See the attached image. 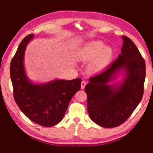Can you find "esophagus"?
<instances>
[{
  "label": "esophagus",
  "instance_id": "1",
  "mask_svg": "<svg viewBox=\"0 0 153 153\" xmlns=\"http://www.w3.org/2000/svg\"><path fill=\"white\" fill-rule=\"evenodd\" d=\"M86 85V82H85V81H82V83H81V88L82 89H84Z\"/></svg>",
  "mask_w": 153,
  "mask_h": 153
}]
</instances>
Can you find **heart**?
Here are the masks:
<instances>
[{"instance_id":"heart-1","label":"heart","mask_w":153,"mask_h":153,"mask_svg":"<svg viewBox=\"0 0 153 153\" xmlns=\"http://www.w3.org/2000/svg\"><path fill=\"white\" fill-rule=\"evenodd\" d=\"M113 48L107 46L102 41H91L86 43L77 51L76 59L77 61L87 63V69L91 74L102 71L112 61Z\"/></svg>"}]
</instances>
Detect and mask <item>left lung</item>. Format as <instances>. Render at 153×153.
Returning <instances> with one entry per match:
<instances>
[{
  "label": "left lung",
  "mask_w": 153,
  "mask_h": 153,
  "mask_svg": "<svg viewBox=\"0 0 153 153\" xmlns=\"http://www.w3.org/2000/svg\"><path fill=\"white\" fill-rule=\"evenodd\" d=\"M123 41L117 59L102 74L92 77L84 90L91 120L103 128H114L128 120L140 102L146 76L144 60L132 41ZM120 81L114 82L119 76Z\"/></svg>",
  "instance_id": "1"
}]
</instances>
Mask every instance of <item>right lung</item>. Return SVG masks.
Here are the masks:
<instances>
[{
  "label": "right lung",
  "mask_w": 153,
  "mask_h": 153,
  "mask_svg": "<svg viewBox=\"0 0 153 153\" xmlns=\"http://www.w3.org/2000/svg\"><path fill=\"white\" fill-rule=\"evenodd\" d=\"M34 37L30 33L19 45L10 65V76L15 102L23 113L33 122L45 127L63 120L69 102L81 88V78L55 79L36 83L27 76L24 65L25 49Z\"/></svg>",
  "instance_id": "obj_1"
}]
</instances>
